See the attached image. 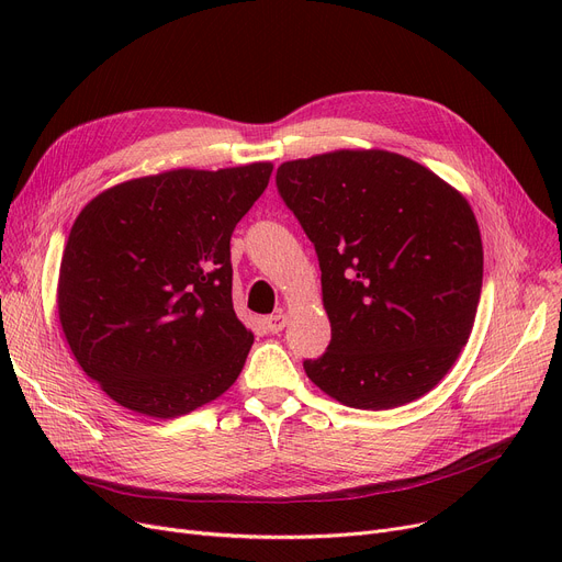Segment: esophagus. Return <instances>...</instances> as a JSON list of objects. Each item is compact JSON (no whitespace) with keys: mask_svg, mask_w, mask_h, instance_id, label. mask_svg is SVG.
Masks as SVG:
<instances>
[{"mask_svg":"<svg viewBox=\"0 0 562 562\" xmlns=\"http://www.w3.org/2000/svg\"><path fill=\"white\" fill-rule=\"evenodd\" d=\"M266 328H269V333H282L284 326H286V314L284 312H276L271 316H266Z\"/></svg>","mask_w":562,"mask_h":562,"instance_id":"obj_1","label":"esophagus"}]
</instances>
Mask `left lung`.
Segmentation results:
<instances>
[{
  "instance_id": "8db88e82",
  "label": "left lung",
  "mask_w": 562,
  "mask_h": 562,
  "mask_svg": "<svg viewBox=\"0 0 562 562\" xmlns=\"http://www.w3.org/2000/svg\"><path fill=\"white\" fill-rule=\"evenodd\" d=\"M278 191L316 248L333 339L305 373L330 398L392 409L428 394L474 328L483 241L467 198L387 150L284 161Z\"/></svg>"
}]
</instances>
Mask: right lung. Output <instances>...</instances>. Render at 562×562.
Here are the masks:
<instances>
[{
    "instance_id": "1",
    "label": "right lung",
    "mask_w": 562,
    "mask_h": 562,
    "mask_svg": "<svg viewBox=\"0 0 562 562\" xmlns=\"http://www.w3.org/2000/svg\"><path fill=\"white\" fill-rule=\"evenodd\" d=\"M271 172V161L175 168L79 212L56 310L75 360L117 405L175 419L239 378L255 335L232 307L229 239Z\"/></svg>"
}]
</instances>
